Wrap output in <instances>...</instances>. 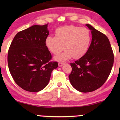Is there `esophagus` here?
Wrapping results in <instances>:
<instances>
[{"instance_id": "34e87169", "label": "esophagus", "mask_w": 120, "mask_h": 120, "mask_svg": "<svg viewBox=\"0 0 120 120\" xmlns=\"http://www.w3.org/2000/svg\"><path fill=\"white\" fill-rule=\"evenodd\" d=\"M64 64V63H63V62H59L58 63V67H62Z\"/></svg>"}]
</instances>
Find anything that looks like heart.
<instances>
[{"label":"heart","mask_w":120,"mask_h":120,"mask_svg":"<svg viewBox=\"0 0 120 120\" xmlns=\"http://www.w3.org/2000/svg\"><path fill=\"white\" fill-rule=\"evenodd\" d=\"M91 38L88 29L71 25L57 28L55 37H47L45 44L49 51L55 55L64 48L63 53L55 57L57 61L63 62L73 57L80 58L86 55L91 45Z\"/></svg>","instance_id":"heart-1"}]
</instances>
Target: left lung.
Here are the masks:
<instances>
[{"label":"left lung","mask_w":120,"mask_h":120,"mask_svg":"<svg viewBox=\"0 0 120 120\" xmlns=\"http://www.w3.org/2000/svg\"><path fill=\"white\" fill-rule=\"evenodd\" d=\"M92 34L89 49L82 57L70 63V83L81 92H90L102 86L109 77L114 63V54L108 37L86 24Z\"/></svg>","instance_id":"8db88e82"}]
</instances>
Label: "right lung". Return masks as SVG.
Segmentation results:
<instances>
[{
    "label": "right lung",
    "mask_w": 120,
    "mask_h": 120,
    "mask_svg": "<svg viewBox=\"0 0 120 120\" xmlns=\"http://www.w3.org/2000/svg\"><path fill=\"white\" fill-rule=\"evenodd\" d=\"M47 25H34L18 33L8 51L11 76L21 88L31 92L45 88L52 70L58 67L57 62H50L52 56L45 44Z\"/></svg>",
    "instance_id": "obj_1"
}]
</instances>
